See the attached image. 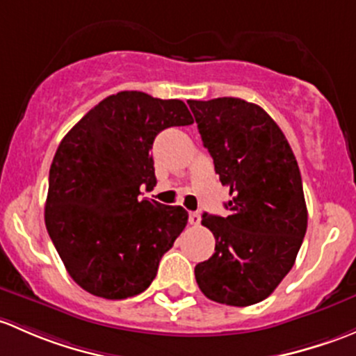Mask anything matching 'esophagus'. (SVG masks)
<instances>
[{
	"mask_svg": "<svg viewBox=\"0 0 356 356\" xmlns=\"http://www.w3.org/2000/svg\"><path fill=\"white\" fill-rule=\"evenodd\" d=\"M188 222L192 226H199L200 225V214H199V212H190V214H188Z\"/></svg>",
	"mask_w": 356,
	"mask_h": 356,
	"instance_id": "1",
	"label": "esophagus"
}]
</instances>
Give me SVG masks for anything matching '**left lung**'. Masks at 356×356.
I'll list each match as a JSON object with an SVG mask.
<instances>
[{
    "mask_svg": "<svg viewBox=\"0 0 356 356\" xmlns=\"http://www.w3.org/2000/svg\"><path fill=\"white\" fill-rule=\"evenodd\" d=\"M219 181L229 186L228 216L205 214L214 254L197 264L209 300L248 307L266 300L291 270L307 232L302 177L286 137L254 102L188 101Z\"/></svg>",
    "mask_w": 356,
    "mask_h": 356,
    "instance_id": "1",
    "label": "left lung"
}]
</instances>
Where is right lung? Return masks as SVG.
<instances>
[{"instance_id": "obj_1", "label": "right lung", "mask_w": 356, "mask_h": 356, "mask_svg": "<svg viewBox=\"0 0 356 356\" xmlns=\"http://www.w3.org/2000/svg\"><path fill=\"white\" fill-rule=\"evenodd\" d=\"M192 123L179 99L123 90L102 99L61 140L44 219L68 274L90 295L123 300L145 291L185 229V209L142 199L140 188L156 186V135Z\"/></svg>"}]
</instances>
